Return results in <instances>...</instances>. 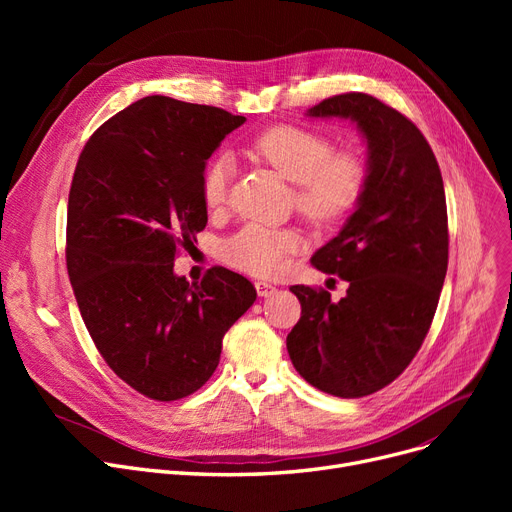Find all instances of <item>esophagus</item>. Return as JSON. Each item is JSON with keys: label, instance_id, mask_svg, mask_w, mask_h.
I'll return each mask as SVG.
<instances>
[{"label": "esophagus", "instance_id": "obj_1", "mask_svg": "<svg viewBox=\"0 0 512 512\" xmlns=\"http://www.w3.org/2000/svg\"><path fill=\"white\" fill-rule=\"evenodd\" d=\"M255 288H257V294H259V297H263V299L272 297V294H276V292H278V288H276L274 284H270V282H261V280H257V282H255Z\"/></svg>", "mask_w": 512, "mask_h": 512}]
</instances>
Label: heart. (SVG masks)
Listing matches in <instances>:
<instances>
[{"label":"heart","mask_w":512,"mask_h":512,"mask_svg":"<svg viewBox=\"0 0 512 512\" xmlns=\"http://www.w3.org/2000/svg\"><path fill=\"white\" fill-rule=\"evenodd\" d=\"M249 153L288 182H294V201L315 224L338 222L353 211L365 191V161L355 153H334L324 134L301 126L284 124L265 130L249 145ZM230 178L232 161L226 155L215 157L201 180V195L207 207L226 203ZM299 247L297 232L249 224L226 242L222 255L242 272L274 276L282 272L286 257Z\"/></svg>","instance_id":"heart-1"}]
</instances>
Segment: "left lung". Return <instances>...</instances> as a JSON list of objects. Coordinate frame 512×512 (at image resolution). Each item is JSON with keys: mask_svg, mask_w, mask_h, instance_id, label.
I'll list each match as a JSON object with an SVG mask.
<instances>
[{"mask_svg": "<svg viewBox=\"0 0 512 512\" xmlns=\"http://www.w3.org/2000/svg\"><path fill=\"white\" fill-rule=\"evenodd\" d=\"M309 118L351 120L367 145V184L342 230L311 257L348 282L346 297L297 284L301 319L286 338L290 361L321 392L361 398L407 369L432 326L448 267V215L436 155L390 105L344 93Z\"/></svg>", "mask_w": 512, "mask_h": 512, "instance_id": "left-lung-1", "label": "left lung"}]
</instances>
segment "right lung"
Wrapping results in <instances>:
<instances>
[{"mask_svg": "<svg viewBox=\"0 0 512 512\" xmlns=\"http://www.w3.org/2000/svg\"><path fill=\"white\" fill-rule=\"evenodd\" d=\"M245 120L151 95L99 126L78 157L66 228L74 297L105 363L153 400L197 392L224 334L257 299L226 267L201 284L174 274L178 249L207 224V159Z\"/></svg>", "mask_w": 512, "mask_h": 512, "instance_id": "right-lung-1", "label": "right lung"}]
</instances>
